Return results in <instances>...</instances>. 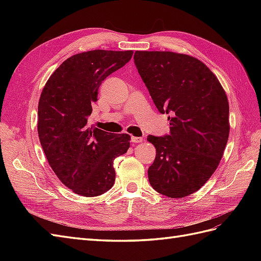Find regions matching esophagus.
<instances>
[{
    "label": "esophagus",
    "instance_id": "34e87169",
    "mask_svg": "<svg viewBox=\"0 0 261 261\" xmlns=\"http://www.w3.org/2000/svg\"><path fill=\"white\" fill-rule=\"evenodd\" d=\"M143 141L142 137H131V142L132 143H140Z\"/></svg>",
    "mask_w": 261,
    "mask_h": 261
}]
</instances>
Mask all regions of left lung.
<instances>
[{
	"mask_svg": "<svg viewBox=\"0 0 261 261\" xmlns=\"http://www.w3.org/2000/svg\"><path fill=\"white\" fill-rule=\"evenodd\" d=\"M135 64L169 135L148 136L156 158L148 169L154 191L180 198L198 191L218 168L228 142L229 103L201 60L171 51H136Z\"/></svg>",
	"mask_w": 261,
	"mask_h": 261,
	"instance_id": "left-lung-1",
	"label": "left lung"
}]
</instances>
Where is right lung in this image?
<instances>
[{"instance_id": "1", "label": "right lung", "mask_w": 261, "mask_h": 261, "mask_svg": "<svg viewBox=\"0 0 261 261\" xmlns=\"http://www.w3.org/2000/svg\"><path fill=\"white\" fill-rule=\"evenodd\" d=\"M132 50H91L66 59L49 77L38 105V135L55 174L79 195L93 197L115 180L113 160L130 136L87 125L102 82L129 62Z\"/></svg>"}]
</instances>
